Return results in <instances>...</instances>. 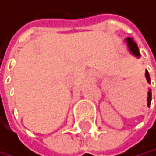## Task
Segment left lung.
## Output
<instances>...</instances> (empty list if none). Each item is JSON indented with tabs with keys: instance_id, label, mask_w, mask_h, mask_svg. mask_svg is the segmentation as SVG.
I'll return each mask as SVG.
<instances>
[{
	"instance_id": "left-lung-1",
	"label": "left lung",
	"mask_w": 156,
	"mask_h": 156,
	"mask_svg": "<svg viewBox=\"0 0 156 156\" xmlns=\"http://www.w3.org/2000/svg\"><path fill=\"white\" fill-rule=\"evenodd\" d=\"M126 41V44H127V47H128V50L130 51V53L136 57V58H140V51H139V47L136 45V43L133 40L132 38H126L125 39ZM146 79H147V81L148 83H151V77H149V73L147 71H146ZM151 89L148 88V92H147V106L149 107L151 106Z\"/></svg>"
}]
</instances>
